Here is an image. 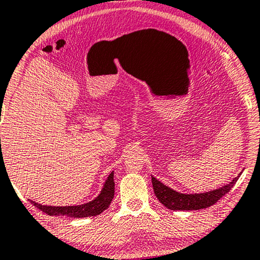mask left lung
<instances>
[{
    "instance_id": "1",
    "label": "left lung",
    "mask_w": 260,
    "mask_h": 260,
    "mask_svg": "<svg viewBox=\"0 0 260 260\" xmlns=\"http://www.w3.org/2000/svg\"><path fill=\"white\" fill-rule=\"evenodd\" d=\"M236 177L230 184L222 186L220 188L213 189V191L206 193H194V194H184V193L175 192L174 189L164 185L162 182L156 180L154 177H152V185L156 198L164 206L173 211H192V210H203V208L210 207L218 202L221 197H224L226 193L230 192L235 184L238 180Z\"/></svg>"
}]
</instances>
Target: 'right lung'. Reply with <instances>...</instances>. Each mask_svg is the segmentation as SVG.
I'll list each match as a JSON object with an SVG mask.
<instances>
[{
	"label": "right lung",
	"instance_id": "right-lung-1",
	"mask_svg": "<svg viewBox=\"0 0 260 260\" xmlns=\"http://www.w3.org/2000/svg\"><path fill=\"white\" fill-rule=\"evenodd\" d=\"M114 173L112 172L108 175L100 194L89 203L76 205V206H43L35 202H31V204L48 215H67L69 218L95 217L107 210L111 205L113 198H114Z\"/></svg>",
	"mask_w": 260,
	"mask_h": 260
}]
</instances>
